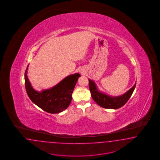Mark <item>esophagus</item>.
Here are the masks:
<instances>
[{"label": "esophagus", "mask_w": 160, "mask_h": 160, "mask_svg": "<svg viewBox=\"0 0 160 160\" xmlns=\"http://www.w3.org/2000/svg\"><path fill=\"white\" fill-rule=\"evenodd\" d=\"M80 73H83V72H82V70H80Z\"/></svg>", "instance_id": "34e87169"}]
</instances>
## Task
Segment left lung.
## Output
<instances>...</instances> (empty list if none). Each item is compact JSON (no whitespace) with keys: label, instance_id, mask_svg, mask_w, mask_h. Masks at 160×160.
Returning <instances> with one entry per match:
<instances>
[{"label":"left lung","instance_id":"1","mask_svg":"<svg viewBox=\"0 0 160 160\" xmlns=\"http://www.w3.org/2000/svg\"><path fill=\"white\" fill-rule=\"evenodd\" d=\"M88 82L90 91L94 101L100 106L108 109H118L123 106L131 97L136 86V82L124 94L118 96H112L99 90L97 84L92 80L88 79Z\"/></svg>","mask_w":160,"mask_h":160}]
</instances>
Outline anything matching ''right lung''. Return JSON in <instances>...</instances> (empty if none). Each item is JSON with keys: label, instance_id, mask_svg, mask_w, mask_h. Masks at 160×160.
<instances>
[{"label": "right lung", "instance_id": "1", "mask_svg": "<svg viewBox=\"0 0 160 160\" xmlns=\"http://www.w3.org/2000/svg\"><path fill=\"white\" fill-rule=\"evenodd\" d=\"M29 65L24 73L25 87L31 101L43 110L51 114L59 113L69 106L73 90L81 76L78 73L64 78L53 87L38 92L34 90L28 77Z\"/></svg>", "mask_w": 160, "mask_h": 160}]
</instances>
